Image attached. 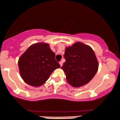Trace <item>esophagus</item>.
<instances>
[{
	"instance_id": "1",
	"label": "esophagus",
	"mask_w": 120,
	"mask_h": 120,
	"mask_svg": "<svg viewBox=\"0 0 120 120\" xmlns=\"http://www.w3.org/2000/svg\"><path fill=\"white\" fill-rule=\"evenodd\" d=\"M60 66H62V65H63V62H62V61H60Z\"/></svg>"
}]
</instances>
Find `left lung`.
<instances>
[{
  "instance_id": "left-lung-1",
  "label": "left lung",
  "mask_w": 120,
  "mask_h": 120,
  "mask_svg": "<svg viewBox=\"0 0 120 120\" xmlns=\"http://www.w3.org/2000/svg\"><path fill=\"white\" fill-rule=\"evenodd\" d=\"M66 61L62 66L66 80L73 87H81L91 80L98 68L96 54L90 46L77 42L66 48Z\"/></svg>"
}]
</instances>
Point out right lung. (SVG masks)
<instances>
[{
    "instance_id": "1",
    "label": "right lung",
    "mask_w": 120,
    "mask_h": 120,
    "mask_svg": "<svg viewBox=\"0 0 120 120\" xmlns=\"http://www.w3.org/2000/svg\"><path fill=\"white\" fill-rule=\"evenodd\" d=\"M49 45L35 43L30 46L19 59L20 74L24 82L33 86H40L46 82L55 69L60 66Z\"/></svg>"
}]
</instances>
